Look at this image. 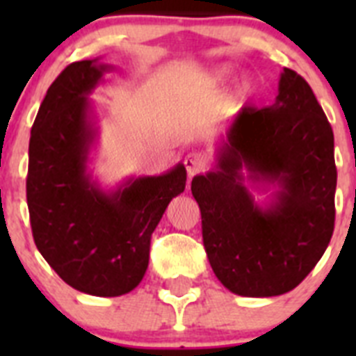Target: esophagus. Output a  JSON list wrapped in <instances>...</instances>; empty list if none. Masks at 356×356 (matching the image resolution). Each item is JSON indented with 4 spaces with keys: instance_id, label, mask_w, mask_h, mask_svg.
I'll return each mask as SVG.
<instances>
[{
    "instance_id": "1",
    "label": "esophagus",
    "mask_w": 356,
    "mask_h": 356,
    "mask_svg": "<svg viewBox=\"0 0 356 356\" xmlns=\"http://www.w3.org/2000/svg\"><path fill=\"white\" fill-rule=\"evenodd\" d=\"M184 163H185V169H187L188 176H194L205 169L207 160H205V156L201 155V153H194L193 151V153H187V155H185Z\"/></svg>"
}]
</instances>
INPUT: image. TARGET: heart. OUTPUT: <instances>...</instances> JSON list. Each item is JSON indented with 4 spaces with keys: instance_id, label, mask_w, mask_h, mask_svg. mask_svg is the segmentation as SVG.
<instances>
[{
    "instance_id": "b5f03b06",
    "label": "heart",
    "mask_w": 356,
    "mask_h": 356,
    "mask_svg": "<svg viewBox=\"0 0 356 356\" xmlns=\"http://www.w3.org/2000/svg\"><path fill=\"white\" fill-rule=\"evenodd\" d=\"M232 74H234V71H232V69H229V67L219 69V71H217V74H216V81L228 80V78L232 76Z\"/></svg>"
}]
</instances>
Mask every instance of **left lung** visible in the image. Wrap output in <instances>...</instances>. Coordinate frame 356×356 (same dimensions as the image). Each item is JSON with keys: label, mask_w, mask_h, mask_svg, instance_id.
<instances>
[{"label": "left lung", "mask_w": 356, "mask_h": 356, "mask_svg": "<svg viewBox=\"0 0 356 356\" xmlns=\"http://www.w3.org/2000/svg\"><path fill=\"white\" fill-rule=\"evenodd\" d=\"M248 181L279 185L269 206L256 205ZM335 187L332 127L310 85L285 67L276 102L241 108L216 171L194 176L191 185L217 280L248 298L298 287L330 244Z\"/></svg>", "instance_id": "obj_1"}]
</instances>
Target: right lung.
I'll return each mask as SVG.
<instances>
[{
    "instance_id": "obj_1",
    "label": "right lung",
    "mask_w": 356,
    "mask_h": 356,
    "mask_svg": "<svg viewBox=\"0 0 356 356\" xmlns=\"http://www.w3.org/2000/svg\"><path fill=\"white\" fill-rule=\"evenodd\" d=\"M106 64L81 60L56 76L40 103L28 147L26 201L37 250L53 271L90 296L127 294L149 262L151 234L187 171L139 176L105 193L87 172L96 137L89 94Z\"/></svg>"
}]
</instances>
